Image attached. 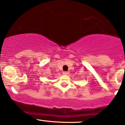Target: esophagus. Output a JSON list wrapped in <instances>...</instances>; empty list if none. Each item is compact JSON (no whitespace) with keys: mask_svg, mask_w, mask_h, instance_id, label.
I'll return each mask as SVG.
<instances>
[{"mask_svg":"<svg viewBox=\"0 0 125 125\" xmlns=\"http://www.w3.org/2000/svg\"><path fill=\"white\" fill-rule=\"evenodd\" d=\"M63 74L64 75H68L69 74H70V73H69L68 71H64L63 73Z\"/></svg>","mask_w":125,"mask_h":125,"instance_id":"esophagus-1","label":"esophagus"}]
</instances>
